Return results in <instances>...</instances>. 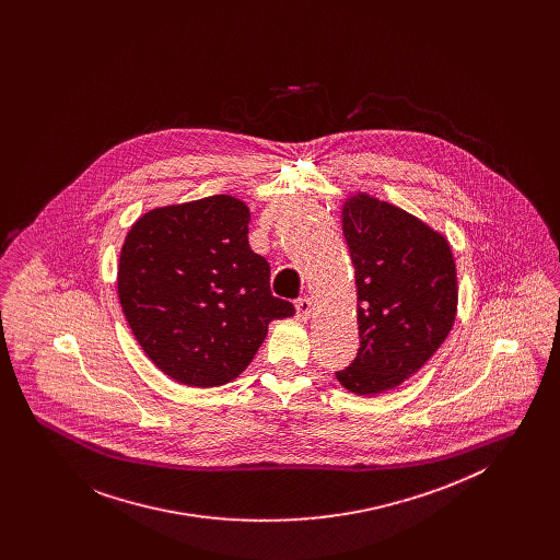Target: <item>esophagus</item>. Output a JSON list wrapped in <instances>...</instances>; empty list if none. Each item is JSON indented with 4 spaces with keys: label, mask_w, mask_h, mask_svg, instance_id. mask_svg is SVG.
<instances>
[{
    "label": "esophagus",
    "mask_w": 560,
    "mask_h": 560,
    "mask_svg": "<svg viewBox=\"0 0 560 560\" xmlns=\"http://www.w3.org/2000/svg\"><path fill=\"white\" fill-rule=\"evenodd\" d=\"M311 313H313V300L311 298H300L295 302V317L300 320L311 319Z\"/></svg>",
    "instance_id": "esophagus-1"
}]
</instances>
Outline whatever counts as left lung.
I'll return each instance as SVG.
<instances>
[{
  "instance_id": "obj_1",
  "label": "left lung",
  "mask_w": 560,
  "mask_h": 560,
  "mask_svg": "<svg viewBox=\"0 0 560 560\" xmlns=\"http://www.w3.org/2000/svg\"><path fill=\"white\" fill-rule=\"evenodd\" d=\"M342 231L354 267L361 347L338 382L380 395L420 372L452 331L457 270L447 237L368 192L348 195Z\"/></svg>"
}]
</instances>
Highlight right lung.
<instances>
[{"instance_id": "add662e5", "label": "right lung", "mask_w": 560, "mask_h": 560, "mask_svg": "<svg viewBox=\"0 0 560 560\" xmlns=\"http://www.w3.org/2000/svg\"><path fill=\"white\" fill-rule=\"evenodd\" d=\"M233 195L142 213L119 252L117 295L133 338L167 377L222 386L252 363L268 323L295 313L270 292V267L247 241Z\"/></svg>"}]
</instances>
